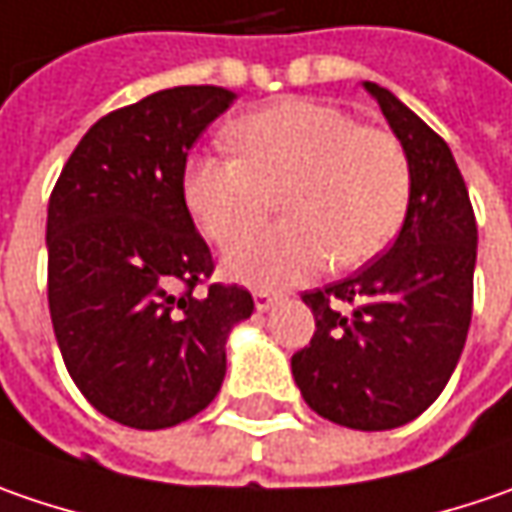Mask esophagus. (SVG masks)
I'll use <instances>...</instances> for the list:
<instances>
[{"instance_id": "esophagus-1", "label": "esophagus", "mask_w": 512, "mask_h": 512, "mask_svg": "<svg viewBox=\"0 0 512 512\" xmlns=\"http://www.w3.org/2000/svg\"><path fill=\"white\" fill-rule=\"evenodd\" d=\"M253 299H256V311H270L273 305H279L282 299H288V294L285 291H256L253 294Z\"/></svg>"}]
</instances>
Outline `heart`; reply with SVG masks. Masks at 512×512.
Segmentation results:
<instances>
[{"label":"heart","mask_w":512,"mask_h":512,"mask_svg":"<svg viewBox=\"0 0 512 512\" xmlns=\"http://www.w3.org/2000/svg\"><path fill=\"white\" fill-rule=\"evenodd\" d=\"M236 155H195L184 201L207 239L241 242L283 192L289 221L239 244L224 268L253 288L291 285L325 268H360L406 221L412 164L392 132L320 100L288 97L227 129Z\"/></svg>","instance_id":"heart-1"}]
</instances>
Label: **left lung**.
<instances>
[{"mask_svg": "<svg viewBox=\"0 0 512 512\" xmlns=\"http://www.w3.org/2000/svg\"><path fill=\"white\" fill-rule=\"evenodd\" d=\"M366 91L409 155V213L380 259L302 294L317 331L291 371L317 415L380 432L426 412L458 366L473 320L478 227L447 141L389 89Z\"/></svg>", "mask_w": 512, "mask_h": 512, "instance_id": "left-lung-1", "label": "left lung"}]
</instances>
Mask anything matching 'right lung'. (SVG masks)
<instances>
[{
	"label": "right lung",
	"instance_id": "1",
	"mask_svg": "<svg viewBox=\"0 0 512 512\" xmlns=\"http://www.w3.org/2000/svg\"><path fill=\"white\" fill-rule=\"evenodd\" d=\"M236 94L175 86L100 117L48 201V308L65 369L132 429L190 421L221 389L224 343L253 296L213 282L184 201L187 152Z\"/></svg>",
	"mask_w": 512,
	"mask_h": 512
}]
</instances>
